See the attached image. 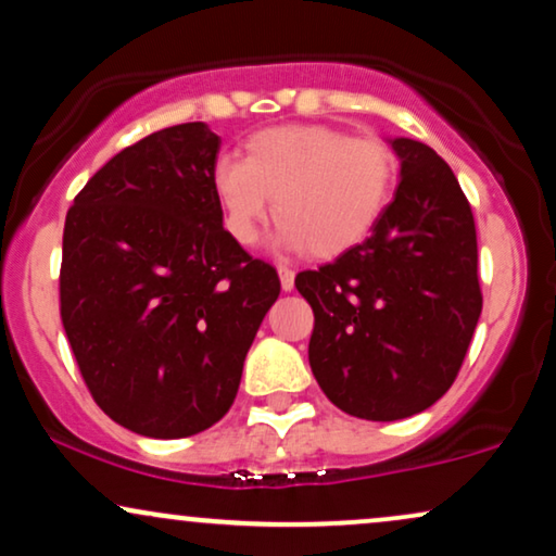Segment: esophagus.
Masks as SVG:
<instances>
[{
  "label": "esophagus",
  "mask_w": 556,
  "mask_h": 556,
  "mask_svg": "<svg viewBox=\"0 0 556 556\" xmlns=\"http://www.w3.org/2000/svg\"><path fill=\"white\" fill-rule=\"evenodd\" d=\"M277 271H279V282H282V290L290 292L292 287H295V269L287 264H279Z\"/></svg>",
  "instance_id": "esophagus-1"
}]
</instances>
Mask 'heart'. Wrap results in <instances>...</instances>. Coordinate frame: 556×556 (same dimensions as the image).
<instances>
[{
	"label": "heart",
	"instance_id": "1",
	"mask_svg": "<svg viewBox=\"0 0 556 556\" xmlns=\"http://www.w3.org/2000/svg\"><path fill=\"white\" fill-rule=\"evenodd\" d=\"M399 157L380 137H350L320 124L269 126L249 137L245 160L223 155L212 189L223 225L251 245L271 210L279 240L313 256H337L372 232L396 189Z\"/></svg>",
	"mask_w": 556,
	"mask_h": 556
}]
</instances>
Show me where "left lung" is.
I'll use <instances>...</instances> for the list:
<instances>
[{
    "instance_id": "1",
    "label": "left lung",
    "mask_w": 556,
    "mask_h": 556,
    "mask_svg": "<svg viewBox=\"0 0 556 556\" xmlns=\"http://www.w3.org/2000/svg\"><path fill=\"white\" fill-rule=\"evenodd\" d=\"M401 184L380 223L342 256L300 271L313 307L307 359L331 404L393 422L456 380L481 316L477 225L458 178L432 147L393 139Z\"/></svg>"
}]
</instances>
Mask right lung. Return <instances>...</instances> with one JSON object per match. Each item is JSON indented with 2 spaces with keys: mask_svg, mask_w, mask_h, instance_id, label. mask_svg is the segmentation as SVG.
<instances>
[{
  "mask_svg": "<svg viewBox=\"0 0 556 556\" xmlns=\"http://www.w3.org/2000/svg\"><path fill=\"white\" fill-rule=\"evenodd\" d=\"M217 152L202 122L160 129L111 157L66 212V339L100 409L147 438H189L225 417L282 290L223 227Z\"/></svg>",
  "mask_w": 556,
  "mask_h": 556,
  "instance_id": "right-lung-1",
  "label": "right lung"
}]
</instances>
